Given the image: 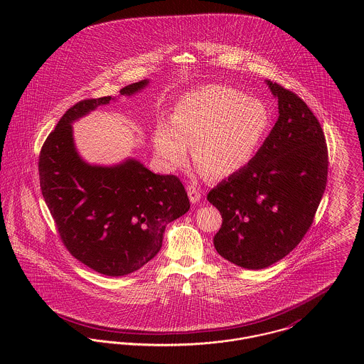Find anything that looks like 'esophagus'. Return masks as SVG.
<instances>
[{
	"mask_svg": "<svg viewBox=\"0 0 364 364\" xmlns=\"http://www.w3.org/2000/svg\"><path fill=\"white\" fill-rule=\"evenodd\" d=\"M186 191H188V195H189V200L192 202V203H198L199 200H200V198H202V193H203V191L200 189V186L198 185V183H189L188 186H186Z\"/></svg>",
	"mask_w": 364,
	"mask_h": 364,
	"instance_id": "obj_1",
	"label": "esophagus"
}]
</instances>
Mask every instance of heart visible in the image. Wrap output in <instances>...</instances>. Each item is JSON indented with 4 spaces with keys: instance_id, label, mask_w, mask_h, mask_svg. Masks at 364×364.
Listing matches in <instances>:
<instances>
[{
    "instance_id": "b5f03b06",
    "label": "heart",
    "mask_w": 364,
    "mask_h": 364,
    "mask_svg": "<svg viewBox=\"0 0 364 364\" xmlns=\"http://www.w3.org/2000/svg\"><path fill=\"white\" fill-rule=\"evenodd\" d=\"M270 114L259 100L224 85H208L182 95L169 123L154 132V149L164 164L179 168L192 147L199 171L208 178H227L241 171L259 149Z\"/></svg>"
}]
</instances>
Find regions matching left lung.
Wrapping results in <instances>:
<instances>
[{"mask_svg":"<svg viewBox=\"0 0 364 364\" xmlns=\"http://www.w3.org/2000/svg\"><path fill=\"white\" fill-rule=\"evenodd\" d=\"M279 117L255 156L208 195L223 224L214 248L245 269H263L290 254L310 230L328 176L325 136L294 92L266 81Z\"/></svg>","mask_w":364,"mask_h":364,"instance_id":"obj_1","label":"left lung"}]
</instances>
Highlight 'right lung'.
Returning a JSON list of instances; mask_svg holds the SVG:
<instances>
[{
    "instance_id": "right-lung-1",
    "label": "right lung",
    "mask_w": 364,
    "mask_h": 364,
    "mask_svg": "<svg viewBox=\"0 0 364 364\" xmlns=\"http://www.w3.org/2000/svg\"><path fill=\"white\" fill-rule=\"evenodd\" d=\"M149 80L130 84V97ZM113 101L84 100L71 106L46 139L39 156L45 202L68 252L106 276L129 274L153 259L162 247L165 227L189 208L188 193L175 175H158L129 158L113 166L90 165L77 153V119Z\"/></svg>"
}]
</instances>
